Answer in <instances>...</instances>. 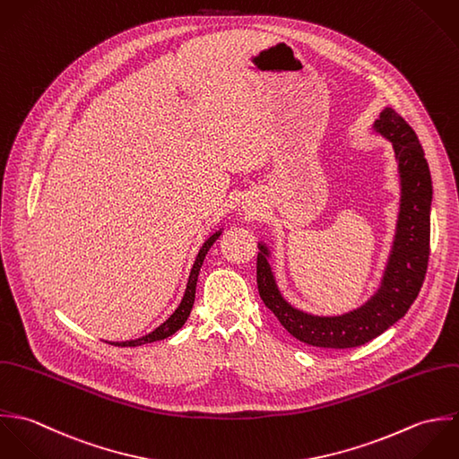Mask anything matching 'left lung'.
Masks as SVG:
<instances>
[{"label":"left lung","mask_w":459,"mask_h":459,"mask_svg":"<svg viewBox=\"0 0 459 459\" xmlns=\"http://www.w3.org/2000/svg\"><path fill=\"white\" fill-rule=\"evenodd\" d=\"M374 127L392 142L403 184L397 236L377 294L362 308L344 316H310L292 308L280 296L266 261L268 250L261 247V254L257 255V287L261 299L292 337L308 346L333 350L357 348L381 335L406 314L428 272L433 186L424 151L415 131L392 108L381 113Z\"/></svg>","instance_id":"left-lung-1"}]
</instances>
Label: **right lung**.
Masks as SVG:
<instances>
[{"mask_svg": "<svg viewBox=\"0 0 459 459\" xmlns=\"http://www.w3.org/2000/svg\"><path fill=\"white\" fill-rule=\"evenodd\" d=\"M220 238V232H216L214 236H211L204 247L200 248L196 259H195V264L191 268V273H189V280H187V285H186V292H184L183 301L181 305L178 307V310L161 325L158 326L152 333L142 337V339H136V341H126V342H109L113 346H122V348H131V346H142V344H147V342H154V341H161V339H167L170 335H174L179 328H183L186 319L189 317V312L193 308V301H195V287H196V278H198V272L202 268V263H204V257L205 254L209 252V248L212 247V243Z\"/></svg>", "mask_w": 459, "mask_h": 459, "instance_id": "add662e5", "label": "right lung"}]
</instances>
